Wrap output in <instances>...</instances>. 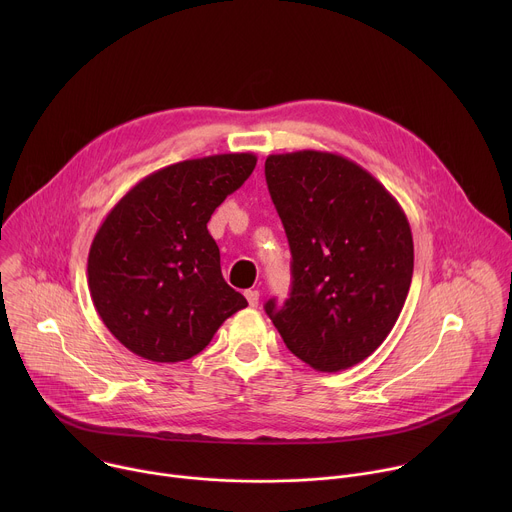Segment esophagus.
<instances>
[{
	"label": "esophagus",
	"instance_id": "1",
	"mask_svg": "<svg viewBox=\"0 0 512 512\" xmlns=\"http://www.w3.org/2000/svg\"><path fill=\"white\" fill-rule=\"evenodd\" d=\"M245 298H247L249 306L255 308V306L259 304V291H257V289H247V291H245Z\"/></svg>",
	"mask_w": 512,
	"mask_h": 512
}]
</instances>
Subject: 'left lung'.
<instances>
[{
  "instance_id": "1",
  "label": "left lung",
  "mask_w": 512,
  "mask_h": 512,
  "mask_svg": "<svg viewBox=\"0 0 512 512\" xmlns=\"http://www.w3.org/2000/svg\"><path fill=\"white\" fill-rule=\"evenodd\" d=\"M265 180L291 251L289 298L265 312L312 369H350L403 310L413 275L407 216L373 174L338 154H273Z\"/></svg>"
}]
</instances>
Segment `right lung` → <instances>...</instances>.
I'll return each instance as SVG.
<instances>
[{
	"label": "right lung",
	"instance_id": "add662e5",
	"mask_svg": "<svg viewBox=\"0 0 512 512\" xmlns=\"http://www.w3.org/2000/svg\"><path fill=\"white\" fill-rule=\"evenodd\" d=\"M255 164L253 154H218L166 166L105 216L89 251V289L103 324L133 354L188 360L247 308L221 273L206 223Z\"/></svg>",
	"mask_w": 512,
	"mask_h": 512
}]
</instances>
